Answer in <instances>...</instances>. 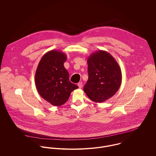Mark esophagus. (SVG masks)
<instances>
[{
	"mask_svg": "<svg viewBox=\"0 0 156 156\" xmlns=\"http://www.w3.org/2000/svg\"><path fill=\"white\" fill-rule=\"evenodd\" d=\"M77 85H78V87H79V88H82V86H83V83H82V82H79L78 84H77Z\"/></svg>",
	"mask_w": 156,
	"mask_h": 156,
	"instance_id": "34e87169",
	"label": "esophagus"
}]
</instances>
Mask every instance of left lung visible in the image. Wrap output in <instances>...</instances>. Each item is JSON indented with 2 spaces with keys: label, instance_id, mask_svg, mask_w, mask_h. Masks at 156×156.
Instances as JSON below:
<instances>
[{
  "label": "left lung",
  "instance_id": "obj_1",
  "mask_svg": "<svg viewBox=\"0 0 156 156\" xmlns=\"http://www.w3.org/2000/svg\"><path fill=\"white\" fill-rule=\"evenodd\" d=\"M88 80L83 90L92 101L104 102L118 91L122 82L121 68L108 52L98 50L88 60Z\"/></svg>",
  "mask_w": 156,
  "mask_h": 156
}]
</instances>
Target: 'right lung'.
<instances>
[{
  "label": "right lung",
  "instance_id": "obj_1",
  "mask_svg": "<svg viewBox=\"0 0 156 156\" xmlns=\"http://www.w3.org/2000/svg\"><path fill=\"white\" fill-rule=\"evenodd\" d=\"M67 55L62 51L50 50L41 59L35 76V85L41 97L53 106L64 105L71 92L79 87L69 80L64 63Z\"/></svg>",
  "mask_w": 156,
  "mask_h": 156
}]
</instances>
